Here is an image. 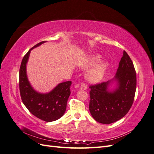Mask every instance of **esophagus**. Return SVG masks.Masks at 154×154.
<instances>
[{
    "label": "esophagus",
    "mask_w": 154,
    "mask_h": 154,
    "mask_svg": "<svg viewBox=\"0 0 154 154\" xmlns=\"http://www.w3.org/2000/svg\"><path fill=\"white\" fill-rule=\"evenodd\" d=\"M80 87L82 90H86L87 89V85L84 83H82L80 85Z\"/></svg>",
    "instance_id": "1"
}]
</instances>
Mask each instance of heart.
I'll list each match as a JSON object with an SVG mask.
<instances>
[{
	"instance_id": "heart-1",
	"label": "heart",
	"mask_w": 154,
	"mask_h": 154,
	"mask_svg": "<svg viewBox=\"0 0 154 154\" xmlns=\"http://www.w3.org/2000/svg\"><path fill=\"white\" fill-rule=\"evenodd\" d=\"M101 58V56L99 54L92 55L81 64L82 67L83 69H88L95 66L90 71H88L87 74V80L92 83L100 82L103 78L106 70L109 67V63L107 62L103 61L99 63Z\"/></svg>"
}]
</instances>
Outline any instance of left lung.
I'll list each match as a JSON object with an SVG mask.
<instances>
[{"label": "left lung", "mask_w": 154, "mask_h": 154, "mask_svg": "<svg viewBox=\"0 0 154 154\" xmlns=\"http://www.w3.org/2000/svg\"><path fill=\"white\" fill-rule=\"evenodd\" d=\"M116 87L110 90L111 83ZM90 112L96 122L110 124L123 118L133 104L136 90V73L132 60L123 51L115 77L110 81L91 85Z\"/></svg>", "instance_id": "8db88e82"}]
</instances>
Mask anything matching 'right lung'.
I'll return each instance as SVG.
<instances>
[{
    "label": "right lung",
    "mask_w": 154,
    "mask_h": 154,
    "mask_svg": "<svg viewBox=\"0 0 154 154\" xmlns=\"http://www.w3.org/2000/svg\"><path fill=\"white\" fill-rule=\"evenodd\" d=\"M45 42L35 45L23 58L19 71V88L23 103L30 112L44 122H51L60 119L66 112L72 82L60 83L45 94L36 91L31 85L26 72V65L31 51Z\"/></svg>",
    "instance_id": "1"
}]
</instances>
